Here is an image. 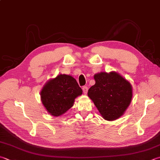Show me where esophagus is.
<instances>
[{
	"instance_id": "34e87169",
	"label": "esophagus",
	"mask_w": 160,
	"mask_h": 160,
	"mask_svg": "<svg viewBox=\"0 0 160 160\" xmlns=\"http://www.w3.org/2000/svg\"><path fill=\"white\" fill-rule=\"evenodd\" d=\"M82 91H83V92L84 93H87V92H88V87H87V86H83L82 87Z\"/></svg>"
}]
</instances>
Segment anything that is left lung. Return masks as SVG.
Here are the masks:
<instances>
[{"label": "left lung", "instance_id": "1", "mask_svg": "<svg viewBox=\"0 0 160 160\" xmlns=\"http://www.w3.org/2000/svg\"><path fill=\"white\" fill-rule=\"evenodd\" d=\"M94 79L96 83L89 88L88 96L105 119L119 118L131 102V84L115 72L96 74Z\"/></svg>", "mask_w": 160, "mask_h": 160}]
</instances>
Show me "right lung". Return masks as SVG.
I'll use <instances>...</instances> for the list:
<instances>
[{"label":"right lung","instance_id":"right-lung-1","mask_svg":"<svg viewBox=\"0 0 160 160\" xmlns=\"http://www.w3.org/2000/svg\"><path fill=\"white\" fill-rule=\"evenodd\" d=\"M82 93V90L75 78L60 74L45 84L41 92V98L47 111L58 117L69 109L75 98Z\"/></svg>","mask_w":160,"mask_h":160}]
</instances>
